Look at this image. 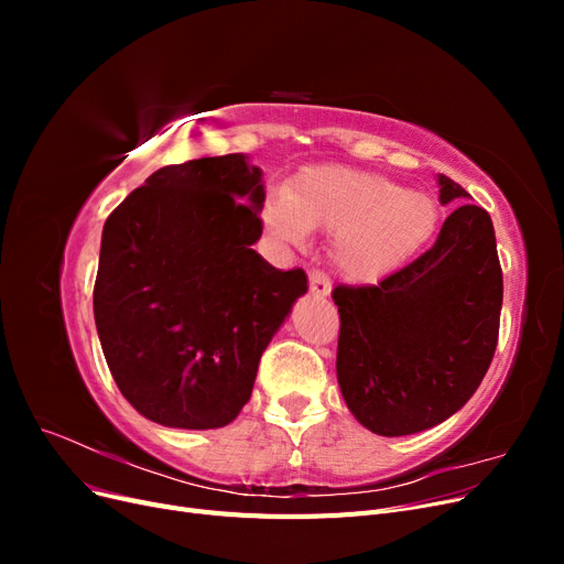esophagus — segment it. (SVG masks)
<instances>
[{
    "instance_id": "esophagus-1",
    "label": "esophagus",
    "mask_w": 564,
    "mask_h": 564,
    "mask_svg": "<svg viewBox=\"0 0 564 564\" xmlns=\"http://www.w3.org/2000/svg\"><path fill=\"white\" fill-rule=\"evenodd\" d=\"M311 292L313 296H327L332 292V280L324 270H311Z\"/></svg>"
}]
</instances>
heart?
Instances as JSON below:
<instances>
[{
	"label": "heart",
	"instance_id": "obj_1",
	"mask_svg": "<svg viewBox=\"0 0 564 564\" xmlns=\"http://www.w3.org/2000/svg\"><path fill=\"white\" fill-rule=\"evenodd\" d=\"M263 224L292 245H303L311 230L336 235V263L352 278L371 280L431 240L437 207L383 176L313 166L303 169L286 191L265 197Z\"/></svg>",
	"mask_w": 564,
	"mask_h": 564
}]
</instances>
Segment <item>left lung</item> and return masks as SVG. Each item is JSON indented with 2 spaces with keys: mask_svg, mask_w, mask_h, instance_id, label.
<instances>
[{
  "mask_svg": "<svg viewBox=\"0 0 564 564\" xmlns=\"http://www.w3.org/2000/svg\"><path fill=\"white\" fill-rule=\"evenodd\" d=\"M440 202L464 187L440 174ZM336 377L352 416L386 437L421 433L464 406L499 344L503 275L489 214L464 202L435 245L379 284L332 292Z\"/></svg>",
  "mask_w": 564,
  "mask_h": 564,
  "instance_id": "8db88e82",
  "label": "left lung"
}]
</instances>
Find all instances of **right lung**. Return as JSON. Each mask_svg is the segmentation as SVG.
I'll return each instance as SVG.
<instances>
[{"instance_id":"add662e5","label":"right lung","mask_w":564,"mask_h":564,"mask_svg":"<svg viewBox=\"0 0 564 564\" xmlns=\"http://www.w3.org/2000/svg\"><path fill=\"white\" fill-rule=\"evenodd\" d=\"M261 169L235 152L169 164L108 216L94 317L119 392L169 429L228 425L299 296L301 268H272Z\"/></svg>"}]
</instances>
